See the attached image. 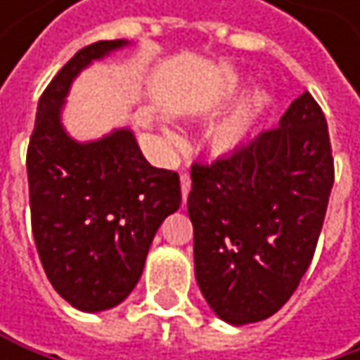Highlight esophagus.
Segmentation results:
<instances>
[{"mask_svg":"<svg viewBox=\"0 0 360 360\" xmlns=\"http://www.w3.org/2000/svg\"><path fill=\"white\" fill-rule=\"evenodd\" d=\"M189 189H191V177H189V173H181V193H183V200H187V195H189Z\"/></svg>","mask_w":360,"mask_h":360,"instance_id":"obj_1","label":"esophagus"}]
</instances>
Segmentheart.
Instances as JSON below:
<instances>
[{
    "mask_svg": "<svg viewBox=\"0 0 360 360\" xmlns=\"http://www.w3.org/2000/svg\"><path fill=\"white\" fill-rule=\"evenodd\" d=\"M260 106H262V102L256 100L252 106L240 110V112H236L233 116H229L227 120H223V122L210 133V146H212V150L219 152V154L236 152V150L246 141V137H248V133H250L254 114L260 110ZM167 137H169V141H171L173 146H179L181 143V137L177 133H173V131H169Z\"/></svg>",
    "mask_w": 360,
    "mask_h": 360,
    "instance_id": "obj_1",
    "label": "heart"
}]
</instances>
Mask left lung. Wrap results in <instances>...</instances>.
I'll return each mask as SVG.
<instances>
[{
  "mask_svg": "<svg viewBox=\"0 0 360 360\" xmlns=\"http://www.w3.org/2000/svg\"><path fill=\"white\" fill-rule=\"evenodd\" d=\"M331 185L329 131L309 91L279 127L191 165L195 279L223 321L256 323L290 300L313 260Z\"/></svg>",
  "mask_w": 360,
  "mask_h": 360,
  "instance_id": "1",
  "label": "left lung"
}]
</instances>
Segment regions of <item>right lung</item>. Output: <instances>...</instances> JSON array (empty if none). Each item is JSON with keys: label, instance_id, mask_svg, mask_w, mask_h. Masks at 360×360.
<instances>
[{"label": "right lung", "instance_id": "right-lung-1", "mask_svg": "<svg viewBox=\"0 0 360 360\" xmlns=\"http://www.w3.org/2000/svg\"><path fill=\"white\" fill-rule=\"evenodd\" d=\"M122 45L91 43L60 68L39 100L27 152L41 264L53 290L87 313L112 309L133 292L160 223L181 206L179 175L152 167L129 129L79 143L60 122L72 79Z\"/></svg>", "mask_w": 360, "mask_h": 360}]
</instances>
